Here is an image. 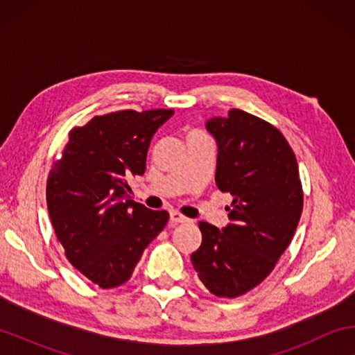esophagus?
I'll return each instance as SVG.
<instances>
[{"label": "esophagus", "mask_w": 355, "mask_h": 355, "mask_svg": "<svg viewBox=\"0 0 355 355\" xmlns=\"http://www.w3.org/2000/svg\"><path fill=\"white\" fill-rule=\"evenodd\" d=\"M171 222H173V224H182V222H188L189 219L184 218L183 214H180L178 211H171Z\"/></svg>", "instance_id": "esophagus-1"}]
</instances>
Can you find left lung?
I'll return each instance as SVG.
<instances>
[{
    "label": "left lung",
    "instance_id": "left-lung-1",
    "mask_svg": "<svg viewBox=\"0 0 355 355\" xmlns=\"http://www.w3.org/2000/svg\"><path fill=\"white\" fill-rule=\"evenodd\" d=\"M216 184L230 192V224L199 222L202 244L191 255L202 284L218 297H238L268 277L290 245L304 207L293 148L266 120L241 110L213 117Z\"/></svg>",
    "mask_w": 355,
    "mask_h": 355
}]
</instances>
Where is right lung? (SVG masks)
Here are the masks:
<instances>
[{
    "label": "right lung",
    "instance_id": "1",
    "mask_svg": "<svg viewBox=\"0 0 355 355\" xmlns=\"http://www.w3.org/2000/svg\"><path fill=\"white\" fill-rule=\"evenodd\" d=\"M173 110H123L69 131L46 180V205L65 257L100 288L125 284L169 220L130 199L128 180L146 172L150 141Z\"/></svg>",
    "mask_w": 355,
    "mask_h": 355
}]
</instances>
